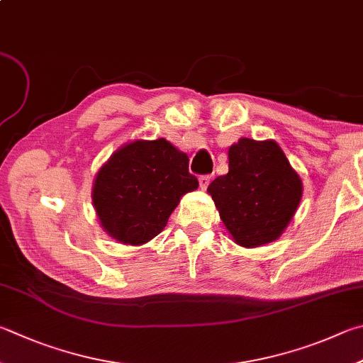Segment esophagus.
Masks as SVG:
<instances>
[{"instance_id": "esophagus-1", "label": "esophagus", "mask_w": 363, "mask_h": 363, "mask_svg": "<svg viewBox=\"0 0 363 363\" xmlns=\"http://www.w3.org/2000/svg\"><path fill=\"white\" fill-rule=\"evenodd\" d=\"M209 182H211V176L209 174H204V176L199 177V184H200V189L201 190H206L208 186H209Z\"/></svg>"}]
</instances>
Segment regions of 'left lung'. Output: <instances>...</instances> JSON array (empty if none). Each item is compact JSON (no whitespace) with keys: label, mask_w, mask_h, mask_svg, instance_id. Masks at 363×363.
Returning <instances> with one entry per match:
<instances>
[{"label":"left lung","mask_w":363,"mask_h":363,"mask_svg":"<svg viewBox=\"0 0 363 363\" xmlns=\"http://www.w3.org/2000/svg\"><path fill=\"white\" fill-rule=\"evenodd\" d=\"M227 232L252 249L279 238L298 208L303 182L273 140L241 138L228 147V173L209 184Z\"/></svg>","instance_id":"1"}]
</instances>
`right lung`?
Segmentation results:
<instances>
[{
  "label": "right lung",
  "mask_w": 363,
  "mask_h": 363,
  "mask_svg": "<svg viewBox=\"0 0 363 363\" xmlns=\"http://www.w3.org/2000/svg\"><path fill=\"white\" fill-rule=\"evenodd\" d=\"M199 189L189 157L164 138L135 140L101 164L91 187L95 213L111 238L143 246L167 227L189 192Z\"/></svg>",
  "instance_id": "add662e5"
}]
</instances>
